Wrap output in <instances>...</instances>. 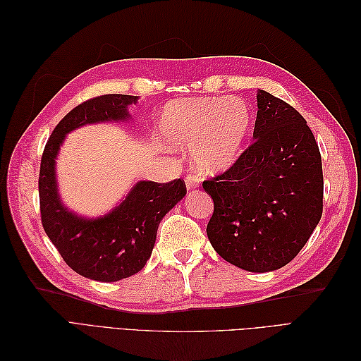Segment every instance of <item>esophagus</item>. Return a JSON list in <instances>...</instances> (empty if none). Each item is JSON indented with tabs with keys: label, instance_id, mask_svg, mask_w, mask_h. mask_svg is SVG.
<instances>
[{
	"label": "esophagus",
	"instance_id": "1",
	"mask_svg": "<svg viewBox=\"0 0 361 361\" xmlns=\"http://www.w3.org/2000/svg\"><path fill=\"white\" fill-rule=\"evenodd\" d=\"M185 183H187L188 190L197 188L199 187V176L197 174H187V178H185Z\"/></svg>",
	"mask_w": 361,
	"mask_h": 361
}]
</instances>
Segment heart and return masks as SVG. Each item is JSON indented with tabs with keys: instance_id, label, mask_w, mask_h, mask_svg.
<instances>
[{
	"instance_id": "1",
	"label": "heart",
	"mask_w": 361,
	"mask_h": 361,
	"mask_svg": "<svg viewBox=\"0 0 361 361\" xmlns=\"http://www.w3.org/2000/svg\"><path fill=\"white\" fill-rule=\"evenodd\" d=\"M253 128L250 105L238 97L178 99L164 108L159 133L169 145L194 147L203 173H220L239 158Z\"/></svg>"
}]
</instances>
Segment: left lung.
I'll return each instance as SVG.
<instances>
[{
    "label": "left lung",
    "mask_w": 361,
    "mask_h": 361,
    "mask_svg": "<svg viewBox=\"0 0 361 361\" xmlns=\"http://www.w3.org/2000/svg\"><path fill=\"white\" fill-rule=\"evenodd\" d=\"M253 138L232 167L203 182L214 200L206 233L228 264L268 272L288 265L321 220L322 161L304 117L265 90Z\"/></svg>",
    "instance_id": "8db88e82"
}]
</instances>
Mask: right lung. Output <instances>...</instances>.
I'll return each mask as SVG.
<instances>
[{
	"label": "right lung",
	"mask_w": 361,
	"mask_h": 361,
	"mask_svg": "<svg viewBox=\"0 0 361 361\" xmlns=\"http://www.w3.org/2000/svg\"><path fill=\"white\" fill-rule=\"evenodd\" d=\"M137 99L130 94H102L75 106L52 130L40 161L42 226L63 260L80 276L97 281H117L143 269L162 216L187 194L182 179L140 180L116 209L94 220L72 214L60 202L56 157L66 134L82 125L126 120L128 105Z\"/></svg>",
	"instance_id": "right-lung-1"
}]
</instances>
